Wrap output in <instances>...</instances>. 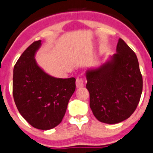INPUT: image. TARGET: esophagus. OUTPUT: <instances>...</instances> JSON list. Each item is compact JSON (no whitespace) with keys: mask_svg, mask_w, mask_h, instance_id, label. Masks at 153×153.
<instances>
[{"mask_svg":"<svg viewBox=\"0 0 153 153\" xmlns=\"http://www.w3.org/2000/svg\"><path fill=\"white\" fill-rule=\"evenodd\" d=\"M76 86L77 88H82L84 86V80L82 78H80V77H78L76 80Z\"/></svg>","mask_w":153,"mask_h":153,"instance_id":"1","label":"esophagus"}]
</instances>
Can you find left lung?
<instances>
[{
  "label": "left lung",
  "instance_id": "obj_1",
  "mask_svg": "<svg viewBox=\"0 0 153 153\" xmlns=\"http://www.w3.org/2000/svg\"><path fill=\"white\" fill-rule=\"evenodd\" d=\"M117 53L86 71L90 106L100 122L116 124L135 111L142 93V76L135 52L119 39Z\"/></svg>",
  "mask_w": 153,
  "mask_h": 153
}]
</instances>
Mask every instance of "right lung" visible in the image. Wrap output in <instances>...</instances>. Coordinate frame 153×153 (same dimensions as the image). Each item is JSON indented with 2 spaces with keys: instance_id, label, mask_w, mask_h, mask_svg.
Listing matches in <instances>:
<instances>
[{
  "instance_id": "add662e5",
  "label": "right lung",
  "mask_w": 153,
  "mask_h": 153,
  "mask_svg": "<svg viewBox=\"0 0 153 153\" xmlns=\"http://www.w3.org/2000/svg\"><path fill=\"white\" fill-rule=\"evenodd\" d=\"M41 45V40L30 44L14 65L13 96L18 111L29 124L50 130L61 123L76 89V79L55 78L39 67L35 55Z\"/></svg>"
}]
</instances>
